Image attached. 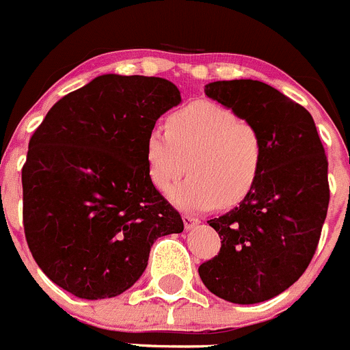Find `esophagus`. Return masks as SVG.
I'll return each mask as SVG.
<instances>
[{
	"mask_svg": "<svg viewBox=\"0 0 350 350\" xmlns=\"http://www.w3.org/2000/svg\"><path fill=\"white\" fill-rule=\"evenodd\" d=\"M182 219H183V226H185V230H192L193 226H197V224L200 223V221L197 219V217L189 216V214H183Z\"/></svg>",
	"mask_w": 350,
	"mask_h": 350,
	"instance_id": "1",
	"label": "esophagus"
}]
</instances>
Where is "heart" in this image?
<instances>
[{
  "label": "heart",
  "instance_id": "obj_1",
  "mask_svg": "<svg viewBox=\"0 0 350 350\" xmlns=\"http://www.w3.org/2000/svg\"><path fill=\"white\" fill-rule=\"evenodd\" d=\"M168 129L153 127L146 137L148 175L165 190L185 172L190 175L168 190L178 209L204 213L243 200L257 183L264 163L260 134L221 103L197 100L175 110Z\"/></svg>",
  "mask_w": 350,
  "mask_h": 350
}]
</instances>
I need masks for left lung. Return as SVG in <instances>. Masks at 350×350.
<instances>
[{
    "label": "left lung",
    "mask_w": 350,
    "mask_h": 350,
    "mask_svg": "<svg viewBox=\"0 0 350 350\" xmlns=\"http://www.w3.org/2000/svg\"><path fill=\"white\" fill-rule=\"evenodd\" d=\"M204 92L255 126L264 163L240 206L207 221L221 250L199 275L221 299L262 303L293 286L313 258L330 200L328 161L311 113L271 85L231 79Z\"/></svg>",
    "instance_id": "8db88e82"
}]
</instances>
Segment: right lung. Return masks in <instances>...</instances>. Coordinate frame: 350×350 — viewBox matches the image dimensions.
<instances>
[{
	"mask_svg": "<svg viewBox=\"0 0 350 350\" xmlns=\"http://www.w3.org/2000/svg\"><path fill=\"white\" fill-rule=\"evenodd\" d=\"M182 102L157 76L102 75L62 96L30 137L23 228L44 274L83 299L119 296L183 221L148 175L146 137Z\"/></svg>",
	"mask_w": 350,
	"mask_h": 350,
	"instance_id": "1",
	"label": "right lung"
}]
</instances>
